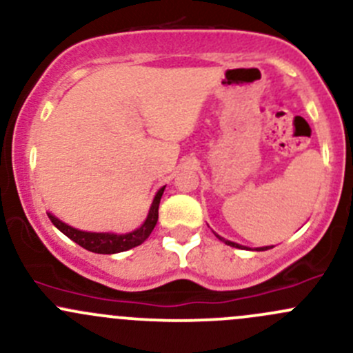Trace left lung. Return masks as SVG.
I'll use <instances>...</instances> for the list:
<instances>
[{
	"label": "left lung",
	"mask_w": 353,
	"mask_h": 353,
	"mask_svg": "<svg viewBox=\"0 0 353 353\" xmlns=\"http://www.w3.org/2000/svg\"><path fill=\"white\" fill-rule=\"evenodd\" d=\"M216 237H219L220 241H223V243H225L227 245H232V248H239V249H243V245H241V244L232 243V241H225V239H223V237H220V236H216ZM266 249H270V245H266V248H258V251H266Z\"/></svg>",
	"instance_id": "left-lung-1"
}]
</instances>
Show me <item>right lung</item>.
Segmentation results:
<instances>
[{
	"label": "right lung",
	"mask_w": 353,
	"mask_h": 353,
	"mask_svg": "<svg viewBox=\"0 0 353 353\" xmlns=\"http://www.w3.org/2000/svg\"><path fill=\"white\" fill-rule=\"evenodd\" d=\"M163 190H165V188H160L159 193L155 194L154 203H152L150 212H148V216L143 222V225L130 234L85 232V230H78V229H73V227L66 225L65 222L56 219V216L51 215V213H48V216L66 237H70L71 241H74V243L81 245L83 249H87V251L97 252V254H114V252H123L131 248H137V245H140L141 243H145V241L148 239V236H150L152 230H154V227L157 225V220H159V205H160V198H162L163 194Z\"/></svg>",
	"instance_id": "obj_1"
}]
</instances>
